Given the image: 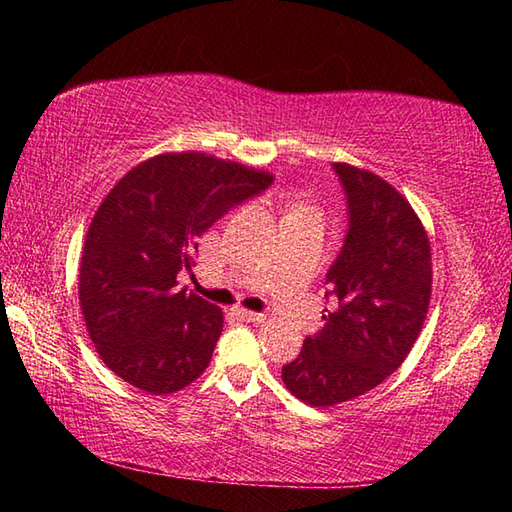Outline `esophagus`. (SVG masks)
<instances>
[{
    "mask_svg": "<svg viewBox=\"0 0 512 512\" xmlns=\"http://www.w3.org/2000/svg\"><path fill=\"white\" fill-rule=\"evenodd\" d=\"M235 314L246 320V323H264L266 316L264 314H257V311H248V309H235Z\"/></svg>",
    "mask_w": 512,
    "mask_h": 512,
    "instance_id": "1",
    "label": "esophagus"
}]
</instances>
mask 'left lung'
Masks as SVG:
<instances>
[{
	"mask_svg": "<svg viewBox=\"0 0 512 512\" xmlns=\"http://www.w3.org/2000/svg\"><path fill=\"white\" fill-rule=\"evenodd\" d=\"M348 198V235L327 271L334 309L282 368L309 406H334L372 391L402 366L431 298V246L411 203L377 173L334 162Z\"/></svg>",
	"mask_w": 512,
	"mask_h": 512,
	"instance_id": "obj_1",
	"label": "left lung"
}]
</instances>
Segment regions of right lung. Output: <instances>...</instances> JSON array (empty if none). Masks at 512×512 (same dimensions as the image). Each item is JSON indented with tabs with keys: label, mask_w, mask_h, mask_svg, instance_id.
<instances>
[{
	"label": "right lung",
	"mask_w": 512,
	"mask_h": 512,
	"mask_svg": "<svg viewBox=\"0 0 512 512\" xmlns=\"http://www.w3.org/2000/svg\"><path fill=\"white\" fill-rule=\"evenodd\" d=\"M273 183L268 171L207 153H162L137 164L103 198L88 228L79 302L101 361L149 395L205 372L223 311L176 289L198 237Z\"/></svg>",
	"instance_id": "obj_1"
}]
</instances>
